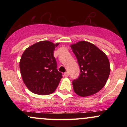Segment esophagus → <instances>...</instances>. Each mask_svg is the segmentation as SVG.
Segmentation results:
<instances>
[{
	"label": "esophagus",
	"instance_id": "34e87169",
	"mask_svg": "<svg viewBox=\"0 0 127 127\" xmlns=\"http://www.w3.org/2000/svg\"><path fill=\"white\" fill-rule=\"evenodd\" d=\"M68 75H69V74H68V72H66L64 73V76H65V77H68Z\"/></svg>",
	"mask_w": 127,
	"mask_h": 127
}]
</instances>
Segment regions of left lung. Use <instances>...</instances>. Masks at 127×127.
<instances>
[{
	"mask_svg": "<svg viewBox=\"0 0 127 127\" xmlns=\"http://www.w3.org/2000/svg\"><path fill=\"white\" fill-rule=\"evenodd\" d=\"M75 54L81 74L72 82L75 93L88 97L100 91L106 85L110 75V63L107 55L95 45L79 41L70 45Z\"/></svg>",
	"mask_w": 127,
	"mask_h": 127,
	"instance_id": "1",
	"label": "left lung"
}]
</instances>
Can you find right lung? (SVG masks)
I'll return each instance as SVG.
<instances>
[{"instance_id": "add662e5", "label": "right lung", "mask_w": 127, "mask_h": 127, "mask_svg": "<svg viewBox=\"0 0 127 127\" xmlns=\"http://www.w3.org/2000/svg\"><path fill=\"white\" fill-rule=\"evenodd\" d=\"M59 43L43 40L24 51L20 62L22 79L27 88L34 94L48 95L55 91L62 77L57 69L54 51Z\"/></svg>"}]
</instances>
